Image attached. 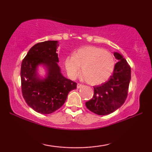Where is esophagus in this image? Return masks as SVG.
<instances>
[{
  "label": "esophagus",
  "instance_id": "1",
  "mask_svg": "<svg viewBox=\"0 0 152 152\" xmlns=\"http://www.w3.org/2000/svg\"><path fill=\"white\" fill-rule=\"evenodd\" d=\"M82 86H83V85L82 84H77V88H82Z\"/></svg>",
  "mask_w": 152,
  "mask_h": 152
}]
</instances>
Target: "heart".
<instances>
[{"label": "heart", "instance_id": "obj_1", "mask_svg": "<svg viewBox=\"0 0 152 152\" xmlns=\"http://www.w3.org/2000/svg\"><path fill=\"white\" fill-rule=\"evenodd\" d=\"M64 64L70 78H76L82 70L84 80L91 85L107 82L115 67L113 55L95 46H85L77 50L74 55L66 57Z\"/></svg>", "mask_w": 152, "mask_h": 152}]
</instances>
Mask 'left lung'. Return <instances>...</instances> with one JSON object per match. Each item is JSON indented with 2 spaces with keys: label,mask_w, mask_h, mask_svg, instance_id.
I'll return each instance as SVG.
<instances>
[{
  "label": "left lung",
  "mask_w": 152,
  "mask_h": 152,
  "mask_svg": "<svg viewBox=\"0 0 152 152\" xmlns=\"http://www.w3.org/2000/svg\"><path fill=\"white\" fill-rule=\"evenodd\" d=\"M118 60L112 75L107 82L93 87L94 95L86 102L87 109L99 115L113 113L125 102L131 80V68L123 56L114 52Z\"/></svg>",
  "instance_id": "8db88e82"
}]
</instances>
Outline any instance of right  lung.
<instances>
[{
    "instance_id": "add662e5",
    "label": "right lung",
    "mask_w": 152,
    "mask_h": 152,
    "mask_svg": "<svg viewBox=\"0 0 152 152\" xmlns=\"http://www.w3.org/2000/svg\"><path fill=\"white\" fill-rule=\"evenodd\" d=\"M57 41L38 43L31 48L23 60L20 80L23 96L29 107L37 113L50 114L59 109L65 102L77 83L66 78L58 65ZM46 68L47 75L41 78L38 67Z\"/></svg>"
}]
</instances>
